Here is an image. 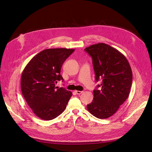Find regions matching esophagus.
I'll list each match as a JSON object with an SVG mask.
<instances>
[{
  "label": "esophagus",
  "mask_w": 152,
  "mask_h": 152,
  "mask_svg": "<svg viewBox=\"0 0 152 152\" xmlns=\"http://www.w3.org/2000/svg\"><path fill=\"white\" fill-rule=\"evenodd\" d=\"M75 93L78 95H80L83 93V91H78V90H75Z\"/></svg>",
  "instance_id": "obj_1"
}]
</instances>
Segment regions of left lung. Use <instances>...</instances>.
<instances>
[{"label":"left lung","instance_id":"obj_1","mask_svg":"<svg viewBox=\"0 0 152 152\" xmlns=\"http://www.w3.org/2000/svg\"><path fill=\"white\" fill-rule=\"evenodd\" d=\"M92 58L95 80L102 83L94 90V99L87 105L95 117H110L129 97L132 83V72L126 58L116 48L104 43L85 48Z\"/></svg>","mask_w":152,"mask_h":152}]
</instances>
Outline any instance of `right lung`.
I'll use <instances>...</instances> for the list:
<instances>
[{"label":"right lung","mask_w":152,"mask_h":152,"mask_svg":"<svg viewBox=\"0 0 152 152\" xmlns=\"http://www.w3.org/2000/svg\"><path fill=\"white\" fill-rule=\"evenodd\" d=\"M74 50L65 48L42 50L30 60L22 72V95L33 112L42 120L57 117L65 110L72 95L69 90L56 87V83L64 81L60 70Z\"/></svg>","instance_id":"right-lung-1"}]
</instances>
